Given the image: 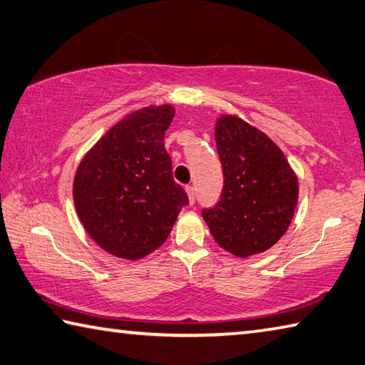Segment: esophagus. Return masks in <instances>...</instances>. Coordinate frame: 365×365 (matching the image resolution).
<instances>
[{
  "label": "esophagus",
  "instance_id": "1",
  "mask_svg": "<svg viewBox=\"0 0 365 365\" xmlns=\"http://www.w3.org/2000/svg\"><path fill=\"white\" fill-rule=\"evenodd\" d=\"M187 193H188V197H190V204H195L196 201V188L195 187H187Z\"/></svg>",
  "mask_w": 365,
  "mask_h": 365
}]
</instances>
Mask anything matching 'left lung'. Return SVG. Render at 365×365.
<instances>
[{"instance_id": "8db88e82", "label": "left lung", "mask_w": 365, "mask_h": 365, "mask_svg": "<svg viewBox=\"0 0 365 365\" xmlns=\"http://www.w3.org/2000/svg\"><path fill=\"white\" fill-rule=\"evenodd\" d=\"M215 143L223 190L220 201L202 209V218L225 250L237 257L260 254L289 228L297 177L276 143L240 118H218Z\"/></svg>"}]
</instances>
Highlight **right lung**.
<instances>
[{
    "instance_id": "1",
    "label": "right lung",
    "mask_w": 365,
    "mask_h": 365,
    "mask_svg": "<svg viewBox=\"0 0 365 365\" xmlns=\"http://www.w3.org/2000/svg\"><path fill=\"white\" fill-rule=\"evenodd\" d=\"M172 118L170 105L134 111L94 145L76 170L79 220L98 246L119 258L137 260L160 247L188 204L164 147Z\"/></svg>"
}]
</instances>
